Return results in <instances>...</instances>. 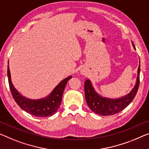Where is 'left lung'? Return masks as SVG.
I'll use <instances>...</instances> for the list:
<instances>
[{
    "instance_id": "8db88e82",
    "label": "left lung",
    "mask_w": 149,
    "mask_h": 149,
    "mask_svg": "<svg viewBox=\"0 0 149 149\" xmlns=\"http://www.w3.org/2000/svg\"><path fill=\"white\" fill-rule=\"evenodd\" d=\"M132 46L134 49H136L133 43ZM140 67L139 63L136 81L134 88L126 96L118 98L113 99L100 96L96 92L90 79H86L84 83L85 97L90 110L101 116H110L117 114L127 107L134 98L138 91L140 83Z\"/></svg>"
}]
</instances>
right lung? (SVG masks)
<instances>
[{
	"label": "right lung",
	"instance_id": "1",
	"mask_svg": "<svg viewBox=\"0 0 149 149\" xmlns=\"http://www.w3.org/2000/svg\"><path fill=\"white\" fill-rule=\"evenodd\" d=\"M7 75L11 94L15 102L23 110L37 117L50 116L57 112L61 105L62 96L66 84L69 79L72 77V75H70L59 82L47 96L41 99L33 100L22 96L13 86L8 65Z\"/></svg>",
	"mask_w": 149,
	"mask_h": 149
}]
</instances>
